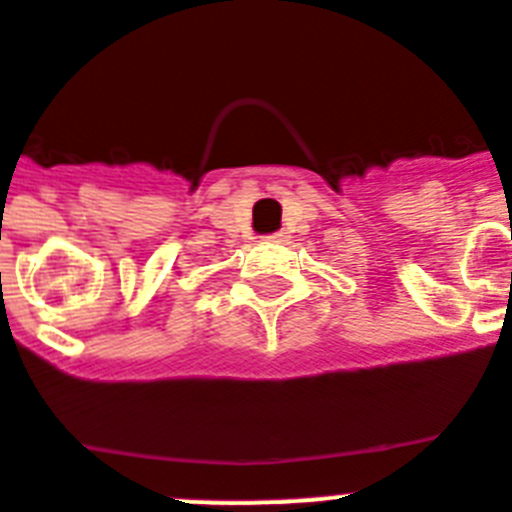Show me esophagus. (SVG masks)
<instances>
[{
  "label": "esophagus",
  "mask_w": 512,
  "mask_h": 512,
  "mask_svg": "<svg viewBox=\"0 0 512 512\" xmlns=\"http://www.w3.org/2000/svg\"><path fill=\"white\" fill-rule=\"evenodd\" d=\"M272 238H274V240H282V238H285V235H282V233H277V235H272Z\"/></svg>",
  "instance_id": "obj_1"
}]
</instances>
